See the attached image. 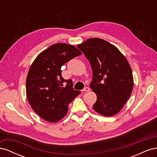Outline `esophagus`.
<instances>
[{
	"label": "esophagus",
	"instance_id": "esophagus-1",
	"mask_svg": "<svg viewBox=\"0 0 157 157\" xmlns=\"http://www.w3.org/2000/svg\"><path fill=\"white\" fill-rule=\"evenodd\" d=\"M89 90H90V88H89L88 87H86V88H84L82 90V92H88Z\"/></svg>",
	"mask_w": 157,
	"mask_h": 157
}]
</instances>
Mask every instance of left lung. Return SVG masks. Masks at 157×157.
Segmentation results:
<instances>
[{
	"label": "left lung",
	"instance_id": "1",
	"mask_svg": "<svg viewBox=\"0 0 157 157\" xmlns=\"http://www.w3.org/2000/svg\"><path fill=\"white\" fill-rule=\"evenodd\" d=\"M88 59L92 69L90 88L96 93L95 111L105 117L119 113L130 98L134 78L127 59L115 46L92 38L78 44Z\"/></svg>",
	"mask_w": 157,
	"mask_h": 157
}]
</instances>
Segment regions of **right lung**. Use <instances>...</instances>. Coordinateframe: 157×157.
<instances>
[{"mask_svg": "<svg viewBox=\"0 0 157 157\" xmlns=\"http://www.w3.org/2000/svg\"><path fill=\"white\" fill-rule=\"evenodd\" d=\"M81 54L73 45L56 43L40 52L32 63L26 79V96L33 110L46 121L62 119L69 104L80 94L73 90L72 80L62 77L61 67Z\"/></svg>", "mask_w": 157, "mask_h": 157, "instance_id": "1", "label": "right lung"}]
</instances>
